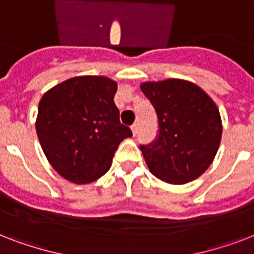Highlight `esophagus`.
<instances>
[{
  "label": "esophagus",
  "mask_w": 254,
  "mask_h": 254,
  "mask_svg": "<svg viewBox=\"0 0 254 254\" xmlns=\"http://www.w3.org/2000/svg\"><path fill=\"white\" fill-rule=\"evenodd\" d=\"M131 131H133V134L137 135V133H138V124H133L131 125Z\"/></svg>",
  "instance_id": "1"
}]
</instances>
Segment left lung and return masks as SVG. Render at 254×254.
I'll use <instances>...</instances> for the list:
<instances>
[{"label": "left lung", "instance_id": "1", "mask_svg": "<svg viewBox=\"0 0 254 254\" xmlns=\"http://www.w3.org/2000/svg\"><path fill=\"white\" fill-rule=\"evenodd\" d=\"M141 91L158 119V135L153 142L139 145L151 174L173 185L200 177L220 145L216 104L197 85L179 79L143 83Z\"/></svg>", "mask_w": 254, "mask_h": 254}]
</instances>
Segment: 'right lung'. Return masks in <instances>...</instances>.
I'll return each mask as SVG.
<instances>
[{
	"label": "right lung",
	"instance_id": "right-lung-1",
	"mask_svg": "<svg viewBox=\"0 0 254 254\" xmlns=\"http://www.w3.org/2000/svg\"><path fill=\"white\" fill-rule=\"evenodd\" d=\"M116 81L77 76L47 91L38 107L37 134L55 171L85 185L111 169L117 147L131 130L120 123Z\"/></svg>",
	"mask_w": 254,
	"mask_h": 254
}]
</instances>
